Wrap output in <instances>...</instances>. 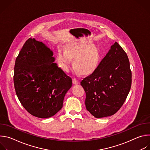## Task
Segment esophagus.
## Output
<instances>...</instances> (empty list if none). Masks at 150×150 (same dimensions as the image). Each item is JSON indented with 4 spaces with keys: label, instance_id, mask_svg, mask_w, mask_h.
I'll list each match as a JSON object with an SVG mask.
<instances>
[{
    "label": "esophagus",
    "instance_id": "obj_1",
    "mask_svg": "<svg viewBox=\"0 0 150 150\" xmlns=\"http://www.w3.org/2000/svg\"><path fill=\"white\" fill-rule=\"evenodd\" d=\"M73 83L75 85H77L79 83V80L76 79V78H74L73 79Z\"/></svg>",
    "mask_w": 150,
    "mask_h": 150
}]
</instances>
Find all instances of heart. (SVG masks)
Wrapping results in <instances>:
<instances>
[{"mask_svg":"<svg viewBox=\"0 0 150 150\" xmlns=\"http://www.w3.org/2000/svg\"><path fill=\"white\" fill-rule=\"evenodd\" d=\"M71 58H74V65L80 72L88 74L94 71L98 65L100 54L95 45L87 44H71L66 50L59 49L57 59L66 71L71 65Z\"/></svg>","mask_w":150,"mask_h":150,"instance_id":"obj_1","label":"heart"}]
</instances>
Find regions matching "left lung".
Returning <instances> with one entry per match:
<instances>
[{"mask_svg":"<svg viewBox=\"0 0 150 150\" xmlns=\"http://www.w3.org/2000/svg\"><path fill=\"white\" fill-rule=\"evenodd\" d=\"M131 83L128 57L115 42L94 72L81 82L87 110L96 118L113 115L126 100Z\"/></svg>","mask_w":150,"mask_h":150,"instance_id":"left-lung-1","label":"left lung"}]
</instances>
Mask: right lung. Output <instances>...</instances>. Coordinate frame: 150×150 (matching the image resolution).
<instances>
[{
    "mask_svg": "<svg viewBox=\"0 0 150 150\" xmlns=\"http://www.w3.org/2000/svg\"><path fill=\"white\" fill-rule=\"evenodd\" d=\"M53 52L42 41L28 39L15 60L13 82L17 97L26 110L48 118L62 108L72 81L54 63Z\"/></svg>",
    "mask_w": 150,
    "mask_h": 150,
    "instance_id": "right-lung-1",
    "label": "right lung"
}]
</instances>
